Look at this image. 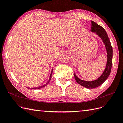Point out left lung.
I'll use <instances>...</instances> for the list:
<instances>
[{"label": "left lung", "mask_w": 123, "mask_h": 123, "mask_svg": "<svg viewBox=\"0 0 123 123\" xmlns=\"http://www.w3.org/2000/svg\"><path fill=\"white\" fill-rule=\"evenodd\" d=\"M92 26L91 31L95 32L98 36L104 43L107 51V64L105 69L100 77L97 80L93 81H85L81 80L76 76L74 73L75 80L78 84L87 88H95L100 86L107 80L111 72V66L113 63V48L111 45L110 40L109 39L107 32L102 26L98 25L93 21H91Z\"/></svg>", "instance_id": "left-lung-1"}]
</instances>
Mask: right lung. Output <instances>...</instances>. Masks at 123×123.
I'll use <instances>...</instances> for the list:
<instances>
[{"instance_id":"right-lung-1","label":"right lung","mask_w":123,"mask_h":123,"mask_svg":"<svg viewBox=\"0 0 123 123\" xmlns=\"http://www.w3.org/2000/svg\"><path fill=\"white\" fill-rule=\"evenodd\" d=\"M52 73H53V70H52V71H51V74H50V77H49V80L48 81V82H47V83H46L45 84H44V85H43V86H39V87H35V88H28V89H40V88H43V87H44L45 86H46V85H47L49 83V81H50V80H51V75H52Z\"/></svg>"}]
</instances>
